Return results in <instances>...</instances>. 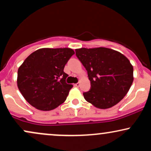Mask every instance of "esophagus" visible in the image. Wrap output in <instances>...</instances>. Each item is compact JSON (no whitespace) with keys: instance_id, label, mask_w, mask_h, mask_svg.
I'll list each match as a JSON object with an SVG mask.
<instances>
[{"instance_id":"1","label":"esophagus","mask_w":151,"mask_h":151,"mask_svg":"<svg viewBox=\"0 0 151 151\" xmlns=\"http://www.w3.org/2000/svg\"><path fill=\"white\" fill-rule=\"evenodd\" d=\"M74 86H77V87H79V86H80V84H79V82H77V83H76L75 84H74Z\"/></svg>"}]
</instances>
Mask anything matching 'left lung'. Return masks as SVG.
Listing matches in <instances>:
<instances>
[{
	"mask_svg": "<svg viewBox=\"0 0 151 151\" xmlns=\"http://www.w3.org/2000/svg\"><path fill=\"white\" fill-rule=\"evenodd\" d=\"M76 56L87 71L91 88L83 93L99 109L116 105L126 96L133 81V68L124 55L105 47L76 50Z\"/></svg>",
	"mask_w": 151,
	"mask_h": 151,
	"instance_id": "8db88e82",
	"label": "left lung"
}]
</instances>
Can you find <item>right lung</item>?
Returning a JSON list of instances; mask_svg holds the SVG:
<instances>
[{
    "label": "right lung",
    "mask_w": 151,
    "mask_h": 151,
    "mask_svg": "<svg viewBox=\"0 0 151 151\" xmlns=\"http://www.w3.org/2000/svg\"><path fill=\"white\" fill-rule=\"evenodd\" d=\"M74 54L70 48L36 50L25 59L18 71V86L32 106L50 111L67 99L72 84H67L66 64Z\"/></svg>",
    "instance_id": "obj_1"
}]
</instances>
